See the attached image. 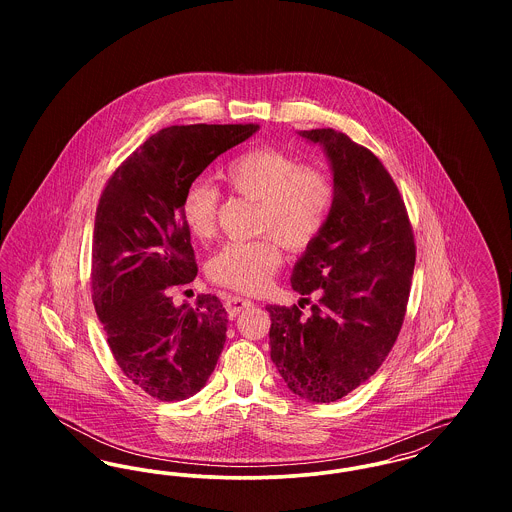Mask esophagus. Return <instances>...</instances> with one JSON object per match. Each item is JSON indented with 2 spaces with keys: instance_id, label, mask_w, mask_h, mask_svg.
<instances>
[{
  "instance_id": "1",
  "label": "esophagus",
  "mask_w": 512,
  "mask_h": 512,
  "mask_svg": "<svg viewBox=\"0 0 512 512\" xmlns=\"http://www.w3.org/2000/svg\"><path fill=\"white\" fill-rule=\"evenodd\" d=\"M224 307H226V311H228L230 317H238L240 313H244L245 309L253 307V301H251V299H245V297L234 295V297H228V299H226Z\"/></svg>"
}]
</instances>
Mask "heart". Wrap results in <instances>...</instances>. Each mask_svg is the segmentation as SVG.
<instances>
[{
  "label": "heart",
  "instance_id": "b5f03b06",
  "mask_svg": "<svg viewBox=\"0 0 512 512\" xmlns=\"http://www.w3.org/2000/svg\"><path fill=\"white\" fill-rule=\"evenodd\" d=\"M220 178L234 194L257 201L255 232L265 234L222 245L209 261V276L238 292H259L282 261L280 242L297 251L317 240L334 203L332 178L274 147L236 155L222 167ZM219 199V190L203 178L188 184L180 213L192 236L213 234Z\"/></svg>",
  "mask_w": 512,
  "mask_h": 512
}]
</instances>
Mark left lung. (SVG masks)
<instances>
[{
  "label": "left lung",
  "mask_w": 512,
  "mask_h": 512,
  "mask_svg": "<svg viewBox=\"0 0 512 512\" xmlns=\"http://www.w3.org/2000/svg\"><path fill=\"white\" fill-rule=\"evenodd\" d=\"M297 134L326 153L334 203L293 267V290L307 303L315 297L311 315L267 305L270 359L295 395L332 403L386 361L407 311L416 249L405 203L372 151L332 128Z\"/></svg>",
  "instance_id": "obj_1"
}]
</instances>
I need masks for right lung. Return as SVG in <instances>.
Instances as JSON below:
<instances>
[{
    "label": "right lung",
    "mask_w": 512,
    "mask_h": 512,
    "mask_svg": "<svg viewBox=\"0 0 512 512\" xmlns=\"http://www.w3.org/2000/svg\"><path fill=\"white\" fill-rule=\"evenodd\" d=\"M257 124L169 126L109 178L96 211L92 299L124 376L159 401H182L213 374L228 317L217 295L195 307L171 290L194 282V249L180 203L188 184Z\"/></svg>",
    "instance_id": "right-lung-1"
}]
</instances>
